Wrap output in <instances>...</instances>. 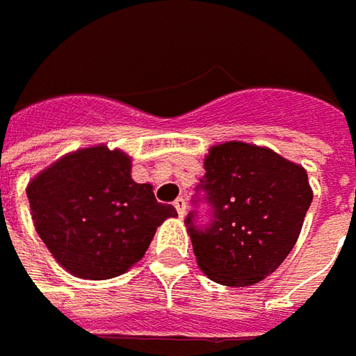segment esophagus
<instances>
[{
	"label": "esophagus",
	"mask_w": 356,
	"mask_h": 356,
	"mask_svg": "<svg viewBox=\"0 0 356 356\" xmlns=\"http://www.w3.org/2000/svg\"><path fill=\"white\" fill-rule=\"evenodd\" d=\"M174 207H176V211H178V215L184 216L186 215V198H176V202H174Z\"/></svg>",
	"instance_id": "obj_1"
}]
</instances>
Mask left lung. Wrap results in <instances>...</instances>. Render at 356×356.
Listing matches in <instances>:
<instances>
[{
	"label": "left lung",
	"mask_w": 356,
	"mask_h": 356,
	"mask_svg": "<svg viewBox=\"0 0 356 356\" xmlns=\"http://www.w3.org/2000/svg\"><path fill=\"white\" fill-rule=\"evenodd\" d=\"M198 188L215 209L207 229L186 218L196 264L231 288L259 284L290 255L312 202L308 172L273 149L222 141L204 156Z\"/></svg>",
	"instance_id": "left-lung-1"
}]
</instances>
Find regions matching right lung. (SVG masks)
Wrapping results in <instances>:
<instances>
[{
    "mask_svg": "<svg viewBox=\"0 0 356 356\" xmlns=\"http://www.w3.org/2000/svg\"><path fill=\"white\" fill-rule=\"evenodd\" d=\"M30 215L52 257L81 280H111L145 255L172 204L131 178V158L107 145L81 147L28 182Z\"/></svg>",
    "mask_w": 356,
    "mask_h": 356,
    "instance_id": "right-lung-1",
    "label": "right lung"
}]
</instances>
